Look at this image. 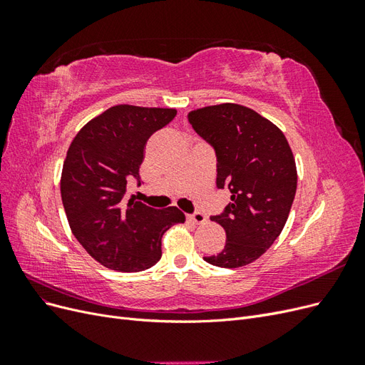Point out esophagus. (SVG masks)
I'll return each instance as SVG.
<instances>
[{
    "mask_svg": "<svg viewBox=\"0 0 365 365\" xmlns=\"http://www.w3.org/2000/svg\"><path fill=\"white\" fill-rule=\"evenodd\" d=\"M187 220L193 224H205L207 222V217L202 213H193V215H187Z\"/></svg>",
    "mask_w": 365,
    "mask_h": 365,
    "instance_id": "1",
    "label": "esophagus"
}]
</instances>
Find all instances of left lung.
Listing matches in <instances>:
<instances>
[{"label":"left lung","mask_w":365,"mask_h":365,"mask_svg":"<svg viewBox=\"0 0 365 365\" xmlns=\"http://www.w3.org/2000/svg\"><path fill=\"white\" fill-rule=\"evenodd\" d=\"M189 123L216 150V185L231 202L212 220L224 227V250L204 257L220 268L257 260L282 233L297 190V168L283 132L251 108L220 103L190 111Z\"/></svg>","instance_id":"1"}]
</instances>
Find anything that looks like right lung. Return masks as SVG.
<instances>
[{
  "label": "right lung",
  "mask_w": 365,
  "mask_h": 365,
  "mask_svg": "<svg viewBox=\"0 0 365 365\" xmlns=\"http://www.w3.org/2000/svg\"><path fill=\"white\" fill-rule=\"evenodd\" d=\"M176 115L172 108L115 105L77 132L63 161L62 204L76 239L109 269L138 272L161 259L163 235L184 224L180 208L125 201L138 178L149 137Z\"/></svg>",
  "instance_id": "right-lung-1"
}]
</instances>
